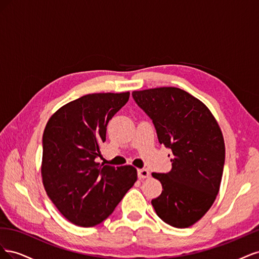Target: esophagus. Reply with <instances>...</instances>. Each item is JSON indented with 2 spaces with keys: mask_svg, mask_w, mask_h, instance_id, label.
<instances>
[{
  "mask_svg": "<svg viewBox=\"0 0 259 259\" xmlns=\"http://www.w3.org/2000/svg\"><path fill=\"white\" fill-rule=\"evenodd\" d=\"M137 175L139 179H144V178H148L150 176V173H149V170L146 168H140L137 170Z\"/></svg>",
  "mask_w": 259,
  "mask_h": 259,
  "instance_id": "esophagus-1",
  "label": "esophagus"
}]
</instances>
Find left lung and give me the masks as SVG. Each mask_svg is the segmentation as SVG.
<instances>
[{
	"label": "left lung",
	"instance_id": "obj_1",
	"mask_svg": "<svg viewBox=\"0 0 259 259\" xmlns=\"http://www.w3.org/2000/svg\"><path fill=\"white\" fill-rule=\"evenodd\" d=\"M132 96L152 120L159 143L173 152L170 171L152 173L163 190L151 204L164 223L175 228L190 227L213 205L221 187L222 131L208 108L184 90L150 89L133 92Z\"/></svg>",
	"mask_w": 259,
	"mask_h": 259
}]
</instances>
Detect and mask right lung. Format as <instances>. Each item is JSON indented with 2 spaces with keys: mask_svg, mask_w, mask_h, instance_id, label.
<instances>
[{
  "mask_svg": "<svg viewBox=\"0 0 259 259\" xmlns=\"http://www.w3.org/2000/svg\"><path fill=\"white\" fill-rule=\"evenodd\" d=\"M128 98V92L89 94L61 107L46 124L43 185L55 206L76 226L104 222L137 180L132 165L96 162L108 122Z\"/></svg>",
  "mask_w": 259,
  "mask_h": 259,
  "instance_id": "add662e5",
  "label": "right lung"
}]
</instances>
